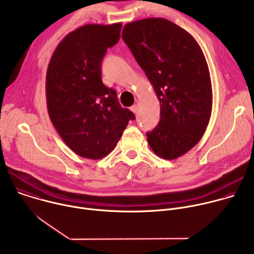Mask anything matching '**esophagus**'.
Segmentation results:
<instances>
[{
	"mask_svg": "<svg viewBox=\"0 0 254 254\" xmlns=\"http://www.w3.org/2000/svg\"><path fill=\"white\" fill-rule=\"evenodd\" d=\"M130 111H131L133 114H136V113H137V111H138V107H137V105H136V104H134V105L130 106Z\"/></svg>",
	"mask_w": 254,
	"mask_h": 254,
	"instance_id": "1",
	"label": "esophagus"
}]
</instances>
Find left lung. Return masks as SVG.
Masks as SVG:
<instances>
[{
	"label": "left lung",
	"mask_w": 254,
	"mask_h": 254,
	"mask_svg": "<svg viewBox=\"0 0 254 254\" xmlns=\"http://www.w3.org/2000/svg\"><path fill=\"white\" fill-rule=\"evenodd\" d=\"M122 37L160 101V122L147 132L151 149L165 160L183 156L203 136L212 112L202 49L186 30L163 18L127 23Z\"/></svg>",
	"instance_id": "obj_1"
}]
</instances>
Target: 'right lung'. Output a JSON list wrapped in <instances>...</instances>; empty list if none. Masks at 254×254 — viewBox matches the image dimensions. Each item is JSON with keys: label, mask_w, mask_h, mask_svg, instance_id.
I'll return each mask as SVG.
<instances>
[{"label": "right lung", "mask_w": 254, "mask_h": 254, "mask_svg": "<svg viewBox=\"0 0 254 254\" xmlns=\"http://www.w3.org/2000/svg\"><path fill=\"white\" fill-rule=\"evenodd\" d=\"M122 23L87 24L67 34L56 47L46 73L49 118L76 155L99 160L110 154L134 115L117 92L102 83L101 61L115 46Z\"/></svg>", "instance_id": "right-lung-1"}]
</instances>
